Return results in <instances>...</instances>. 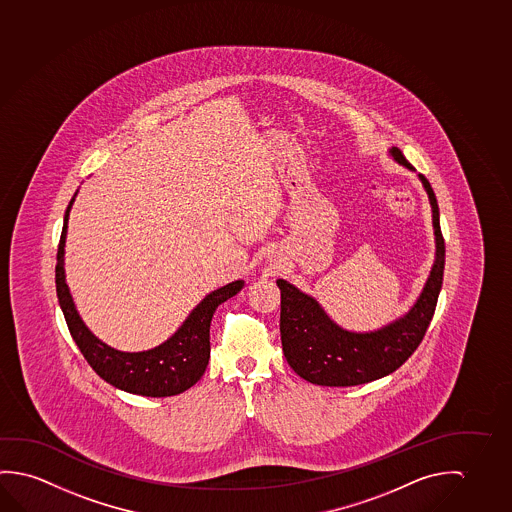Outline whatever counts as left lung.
<instances>
[{
	"instance_id": "8db88e82",
	"label": "left lung",
	"mask_w": 512,
	"mask_h": 512,
	"mask_svg": "<svg viewBox=\"0 0 512 512\" xmlns=\"http://www.w3.org/2000/svg\"><path fill=\"white\" fill-rule=\"evenodd\" d=\"M391 155L407 169L414 167L398 147ZM432 206L436 261L420 299L406 317L374 333H350L334 324L318 302L295 286L277 279L281 290V343L288 365L302 379L318 386H357L404 365L422 343L438 304L445 270V238L439 228V208L429 179L420 174Z\"/></svg>"
}]
</instances>
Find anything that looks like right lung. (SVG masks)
I'll list each match as a JSON object with an SVG mask.
<instances>
[{"label": "right lung", "instance_id": "add662e5", "mask_svg": "<svg viewBox=\"0 0 512 512\" xmlns=\"http://www.w3.org/2000/svg\"><path fill=\"white\" fill-rule=\"evenodd\" d=\"M64 215V228L58 244L55 283L60 308L64 311L69 333L76 341L92 370L119 390L144 395V397H172L192 388L203 377L210 359L211 317L219 304L231 299L242 290L244 281L226 284L219 290L206 295L190 317L183 322L176 334L169 340L146 352H121L99 341L85 327L78 311L74 308L73 297L65 284L64 245L67 233L69 210Z\"/></svg>", "mask_w": 512, "mask_h": 512}]
</instances>
